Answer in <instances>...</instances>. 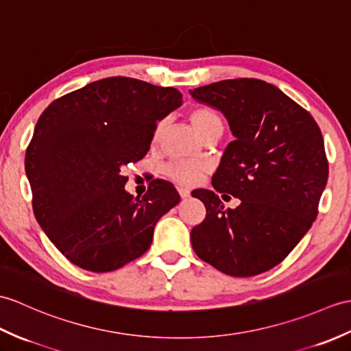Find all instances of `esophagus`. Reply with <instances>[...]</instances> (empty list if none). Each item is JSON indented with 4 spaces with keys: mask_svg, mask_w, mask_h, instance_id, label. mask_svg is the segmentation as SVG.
<instances>
[{
    "mask_svg": "<svg viewBox=\"0 0 351 351\" xmlns=\"http://www.w3.org/2000/svg\"><path fill=\"white\" fill-rule=\"evenodd\" d=\"M178 193H179V195H181V199H189L190 197V190L184 189V186H179Z\"/></svg>",
    "mask_w": 351,
    "mask_h": 351,
    "instance_id": "34e87169",
    "label": "esophagus"
}]
</instances>
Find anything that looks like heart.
<instances>
[{
    "mask_svg": "<svg viewBox=\"0 0 351 351\" xmlns=\"http://www.w3.org/2000/svg\"><path fill=\"white\" fill-rule=\"evenodd\" d=\"M189 118L194 128L205 137H213V136H221L224 130V122L223 118L219 117V113L214 109L208 108V106H195L189 113ZM165 121H160L156 130H154V142L160 141V137L165 132ZM208 170L205 162L200 161H189V160H176L169 162L165 167H162V173L169 176L173 181L185 185H193L197 184L200 179L205 175Z\"/></svg>",
    "mask_w": 351,
    "mask_h": 351,
    "instance_id": "1",
    "label": "heart"
}]
</instances>
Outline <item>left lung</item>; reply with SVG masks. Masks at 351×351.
Wrapping results in <instances>:
<instances>
[{
  "instance_id": "1",
  "label": "left lung",
  "mask_w": 351,
  "mask_h": 351,
  "mask_svg": "<svg viewBox=\"0 0 351 351\" xmlns=\"http://www.w3.org/2000/svg\"><path fill=\"white\" fill-rule=\"evenodd\" d=\"M190 94L221 112L234 136L213 176L214 191H193L206 208L191 230L193 250L227 275L266 272L289 256L317 217L329 175L320 128L265 80H219ZM218 192L238 197L240 206L224 210Z\"/></svg>"
}]
</instances>
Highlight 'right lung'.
I'll use <instances>...</instances> for the list:
<instances>
[{"label":"right lung","instance_id":"add662e5","mask_svg":"<svg viewBox=\"0 0 351 351\" xmlns=\"http://www.w3.org/2000/svg\"><path fill=\"white\" fill-rule=\"evenodd\" d=\"M181 104L175 88L117 76L62 95L38 118L25 156L32 209L73 265L110 272L148 251L181 197L162 179L134 197L122 169L146 156L157 122Z\"/></svg>","mask_w":351,"mask_h":351}]
</instances>
